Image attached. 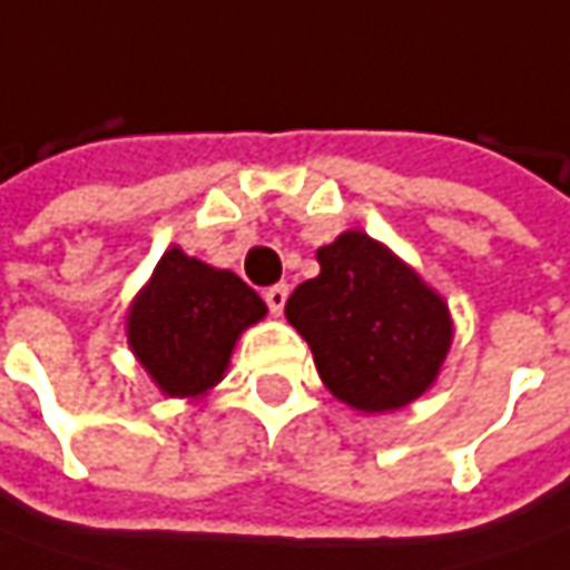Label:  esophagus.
<instances>
[{"label":"esophagus","instance_id":"1","mask_svg":"<svg viewBox=\"0 0 570 570\" xmlns=\"http://www.w3.org/2000/svg\"><path fill=\"white\" fill-rule=\"evenodd\" d=\"M286 296H289V286L286 284H274L265 289V302H268V308L274 312V315H281V312H284Z\"/></svg>","mask_w":570,"mask_h":570}]
</instances>
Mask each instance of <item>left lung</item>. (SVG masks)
Returning <instances> with one entry per match:
<instances>
[{
    "label": "left lung",
    "mask_w": 570,
    "mask_h": 570,
    "mask_svg": "<svg viewBox=\"0 0 570 570\" xmlns=\"http://www.w3.org/2000/svg\"><path fill=\"white\" fill-rule=\"evenodd\" d=\"M317 265L286 299V321L312 346L324 386L367 415L428 393L452 346L443 296L362 230L321 246Z\"/></svg>",
    "instance_id": "obj_1"
}]
</instances>
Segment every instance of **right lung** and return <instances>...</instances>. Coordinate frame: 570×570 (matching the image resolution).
I'll use <instances>...</instances> for the list:
<instances>
[{
    "mask_svg": "<svg viewBox=\"0 0 570 570\" xmlns=\"http://www.w3.org/2000/svg\"><path fill=\"white\" fill-rule=\"evenodd\" d=\"M265 302L234 271L168 249L127 315V343L165 396L208 393L230 365L239 334L265 317Z\"/></svg>",
    "mask_w": 570,
    "mask_h": 570,
    "instance_id": "right-lung-1",
    "label": "right lung"
}]
</instances>
